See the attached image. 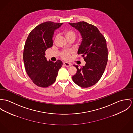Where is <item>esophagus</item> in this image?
<instances>
[{"label": "esophagus", "mask_w": 133, "mask_h": 133, "mask_svg": "<svg viewBox=\"0 0 133 133\" xmlns=\"http://www.w3.org/2000/svg\"><path fill=\"white\" fill-rule=\"evenodd\" d=\"M63 64L66 67H69V66H71V64L70 63H67V62H64V63H63Z\"/></svg>", "instance_id": "1"}]
</instances>
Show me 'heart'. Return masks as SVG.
Returning a JSON list of instances; mask_svg holds the SVG:
<instances>
[{"mask_svg": "<svg viewBox=\"0 0 133 133\" xmlns=\"http://www.w3.org/2000/svg\"><path fill=\"white\" fill-rule=\"evenodd\" d=\"M66 37L68 39V40H70L71 39H75L76 34L72 30H66L64 32ZM58 37L56 38V39ZM73 52L72 51H63L61 54V57L64 59L68 60L70 59L71 55L72 54Z\"/></svg>", "mask_w": 133, "mask_h": 133, "instance_id": "heart-1", "label": "heart"}]
</instances>
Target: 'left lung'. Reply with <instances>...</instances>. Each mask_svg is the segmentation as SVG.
<instances>
[{"label": "left lung", "instance_id": "8db88e82", "mask_svg": "<svg viewBox=\"0 0 133 133\" xmlns=\"http://www.w3.org/2000/svg\"><path fill=\"white\" fill-rule=\"evenodd\" d=\"M69 23L81 34L82 41L77 54L86 61L85 65L81 68L74 65L77 72L72 76V80L77 85L88 88L97 83L104 71L108 58L106 40L92 24L84 21Z\"/></svg>", "mask_w": 133, "mask_h": 133}]
</instances>
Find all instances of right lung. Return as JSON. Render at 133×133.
I'll return each mask as SVG.
<instances>
[{
  "label": "right lung",
  "mask_w": 133,
  "mask_h": 133,
  "mask_svg": "<svg viewBox=\"0 0 133 133\" xmlns=\"http://www.w3.org/2000/svg\"><path fill=\"white\" fill-rule=\"evenodd\" d=\"M63 23L47 21L30 32L23 50V61L28 75L37 86L46 88L56 80L58 71L63 65L60 60L47 61L45 51L53 45L54 32Z\"/></svg>",
  "instance_id": "obj_1"
}]
</instances>
